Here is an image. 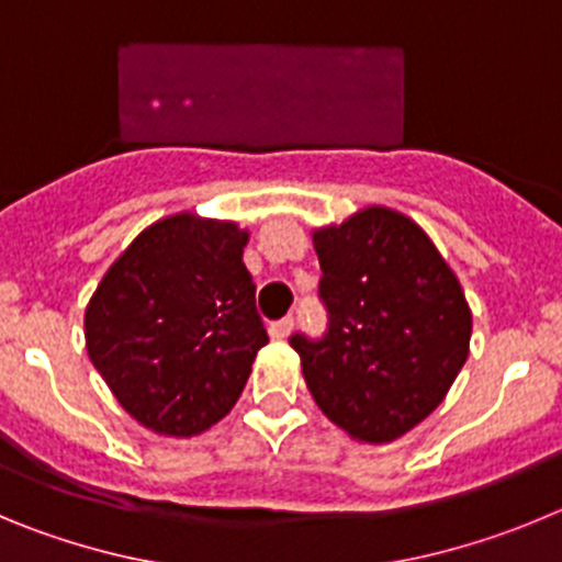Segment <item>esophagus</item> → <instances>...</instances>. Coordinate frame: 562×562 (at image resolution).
<instances>
[{
    "label": "esophagus",
    "mask_w": 562,
    "mask_h": 562,
    "mask_svg": "<svg viewBox=\"0 0 562 562\" xmlns=\"http://www.w3.org/2000/svg\"><path fill=\"white\" fill-rule=\"evenodd\" d=\"M292 326H295V321H292L290 315L281 317V321H272V324H270V335L278 337V340H284V337L292 331Z\"/></svg>",
    "instance_id": "esophagus-1"
}]
</instances>
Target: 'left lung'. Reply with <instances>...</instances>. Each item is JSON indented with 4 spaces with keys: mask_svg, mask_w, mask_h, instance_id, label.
I'll return each mask as SVG.
<instances>
[{
    "mask_svg": "<svg viewBox=\"0 0 562 562\" xmlns=\"http://www.w3.org/2000/svg\"><path fill=\"white\" fill-rule=\"evenodd\" d=\"M312 238L329 324L321 337H290L306 385L355 439H400L434 414L470 351L473 315L459 278L425 231L389 207H366Z\"/></svg>",
    "mask_w": 562,
    "mask_h": 562,
    "instance_id": "1",
    "label": "left lung"
}]
</instances>
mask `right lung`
I'll list each match as a JSON object with an SVG mask.
<instances>
[{
  "label": "right lung",
  "instance_id": "right-lung-1",
  "mask_svg": "<svg viewBox=\"0 0 562 562\" xmlns=\"http://www.w3.org/2000/svg\"><path fill=\"white\" fill-rule=\"evenodd\" d=\"M233 222L168 216L134 238L87 306V351L154 434L196 436L236 405L267 346Z\"/></svg>",
  "mask_w": 562,
  "mask_h": 562
}]
</instances>
